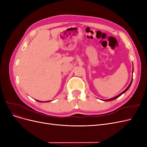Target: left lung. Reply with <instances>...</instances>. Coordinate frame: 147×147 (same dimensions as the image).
Masks as SVG:
<instances>
[{"instance_id":"8db88e82","label":"left lung","mask_w":147,"mask_h":147,"mask_svg":"<svg viewBox=\"0 0 147 147\" xmlns=\"http://www.w3.org/2000/svg\"><path fill=\"white\" fill-rule=\"evenodd\" d=\"M133 70H134V69H133ZM132 73H133V71H132ZM132 80H131V82L130 83V84H129V85L128 86H127V88L124 91H123L121 93H120V94H119V95H118V96H115V97H112V98H111V99H107V100H105L104 101H111V100H115V99H117L118 97H119L120 96H121L123 93H124V92H126L127 90H128V89L129 88V87L131 86V83H132Z\"/></svg>"}]
</instances>
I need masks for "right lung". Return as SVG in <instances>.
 Listing matches in <instances>:
<instances>
[{
	"mask_svg": "<svg viewBox=\"0 0 147 147\" xmlns=\"http://www.w3.org/2000/svg\"><path fill=\"white\" fill-rule=\"evenodd\" d=\"M37 101H38V102H42V101H39V100H36ZM50 102V101H44V102Z\"/></svg>",
	"mask_w": 147,
	"mask_h": 147,
	"instance_id": "obj_1",
	"label": "right lung"
}]
</instances>
